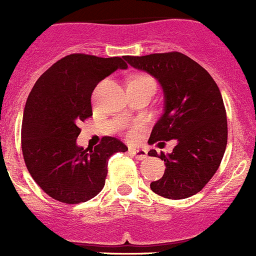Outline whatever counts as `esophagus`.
<instances>
[{
	"mask_svg": "<svg viewBox=\"0 0 256 256\" xmlns=\"http://www.w3.org/2000/svg\"><path fill=\"white\" fill-rule=\"evenodd\" d=\"M129 153H130L133 156H136L138 160H144V159L148 158V152H146V149L130 148L129 149Z\"/></svg>",
	"mask_w": 256,
	"mask_h": 256,
	"instance_id": "esophagus-1",
	"label": "esophagus"
}]
</instances>
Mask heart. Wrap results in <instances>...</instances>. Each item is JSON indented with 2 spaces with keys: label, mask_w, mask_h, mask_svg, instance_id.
I'll return each instance as SVG.
<instances>
[{
  "label": "heart",
  "mask_w": 256,
  "mask_h": 256,
  "mask_svg": "<svg viewBox=\"0 0 256 256\" xmlns=\"http://www.w3.org/2000/svg\"><path fill=\"white\" fill-rule=\"evenodd\" d=\"M130 82H138V83H142V84H149V86H153V87L156 88V82H154V80L152 77H149V76H146V74L136 76V77H134L133 80H130ZM138 128H139V124L133 126V127L129 129V136H133L134 133H136V130Z\"/></svg>",
  "instance_id": "heart-1"
}]
</instances>
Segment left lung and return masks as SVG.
<instances>
[{
    "label": "left lung",
    "mask_w": 256,
    "mask_h": 256,
    "mask_svg": "<svg viewBox=\"0 0 256 256\" xmlns=\"http://www.w3.org/2000/svg\"><path fill=\"white\" fill-rule=\"evenodd\" d=\"M124 60L156 77L163 88V114L148 142H178L168 156L148 152L166 162V168L150 189L176 200L199 193L213 178L226 148V112L216 83L208 70L180 52L126 56Z\"/></svg>",
    "instance_id": "left-lung-1"
}]
</instances>
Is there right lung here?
Returning a JSON list of instances; mask_svg holds the SVG:
<instances>
[{
    "instance_id": "right-lung-1",
    "label": "right lung",
    "mask_w": 256,
    "mask_h": 256,
    "mask_svg": "<svg viewBox=\"0 0 256 256\" xmlns=\"http://www.w3.org/2000/svg\"><path fill=\"white\" fill-rule=\"evenodd\" d=\"M128 66L120 57L73 53L57 60L37 80L27 98L21 129L22 153L34 180L50 198L78 204L103 189L108 160L128 150L114 136H103L94 148L76 140L80 122L92 117L96 86Z\"/></svg>"
}]
</instances>
